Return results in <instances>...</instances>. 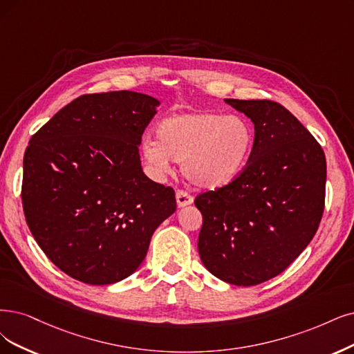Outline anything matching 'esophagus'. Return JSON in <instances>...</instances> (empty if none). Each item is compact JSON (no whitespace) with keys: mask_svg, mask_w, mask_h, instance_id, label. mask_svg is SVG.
<instances>
[{"mask_svg":"<svg viewBox=\"0 0 354 354\" xmlns=\"http://www.w3.org/2000/svg\"><path fill=\"white\" fill-rule=\"evenodd\" d=\"M194 198L192 195L188 192V191H184V189H178L176 191V203H178V207H185V205H189L192 204Z\"/></svg>","mask_w":354,"mask_h":354,"instance_id":"34e87169","label":"esophagus"}]
</instances>
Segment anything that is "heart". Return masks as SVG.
Returning a JSON list of instances; mask_svg holds the SVG:
<instances>
[{"instance_id":"heart-1","label":"heart","mask_w":354,"mask_h":354,"mask_svg":"<svg viewBox=\"0 0 354 354\" xmlns=\"http://www.w3.org/2000/svg\"><path fill=\"white\" fill-rule=\"evenodd\" d=\"M156 137L142 142L144 160L160 174L170 169V159L178 160L185 178L203 188L236 179L254 146L252 129L242 118L208 111L167 116Z\"/></svg>"}]
</instances>
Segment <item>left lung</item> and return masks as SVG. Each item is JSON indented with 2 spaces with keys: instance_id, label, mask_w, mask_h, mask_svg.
<instances>
[{
  "instance_id": "8db88e82",
  "label": "left lung",
  "mask_w": 354,
  "mask_h": 354,
  "mask_svg": "<svg viewBox=\"0 0 354 354\" xmlns=\"http://www.w3.org/2000/svg\"><path fill=\"white\" fill-rule=\"evenodd\" d=\"M226 102L251 118L254 146L236 179L195 197L203 214L198 252L220 280L257 286L283 272L315 236L326 162L315 137L280 103Z\"/></svg>"
}]
</instances>
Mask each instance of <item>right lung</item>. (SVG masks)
<instances>
[{
	"mask_svg": "<svg viewBox=\"0 0 354 354\" xmlns=\"http://www.w3.org/2000/svg\"><path fill=\"white\" fill-rule=\"evenodd\" d=\"M157 104L127 90L83 95L24 151L26 221L45 255L78 281L103 286L133 274L176 210L174 188L141 169L138 144Z\"/></svg>",
	"mask_w": 354,
	"mask_h": 354,
	"instance_id": "add662e5",
	"label": "right lung"
}]
</instances>
